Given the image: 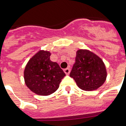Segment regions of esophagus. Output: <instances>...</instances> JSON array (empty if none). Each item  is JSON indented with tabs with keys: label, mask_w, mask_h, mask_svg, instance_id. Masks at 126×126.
<instances>
[{
	"label": "esophagus",
	"mask_w": 126,
	"mask_h": 126,
	"mask_svg": "<svg viewBox=\"0 0 126 126\" xmlns=\"http://www.w3.org/2000/svg\"><path fill=\"white\" fill-rule=\"evenodd\" d=\"M70 71H71V70H70V69L69 68H67V69H64V72H65V73L66 74V75H69V73H70Z\"/></svg>",
	"instance_id": "34e87169"
}]
</instances>
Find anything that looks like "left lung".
<instances>
[{
    "label": "left lung",
    "mask_w": 126,
    "mask_h": 126,
    "mask_svg": "<svg viewBox=\"0 0 126 126\" xmlns=\"http://www.w3.org/2000/svg\"><path fill=\"white\" fill-rule=\"evenodd\" d=\"M107 76L105 65L98 55L88 49H80L77 51L70 77L81 90H97L105 82Z\"/></svg>",
    "instance_id": "8db88e82"
}]
</instances>
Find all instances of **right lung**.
<instances>
[{"label": "right lung", "mask_w": 126, "mask_h": 126, "mask_svg": "<svg viewBox=\"0 0 126 126\" xmlns=\"http://www.w3.org/2000/svg\"><path fill=\"white\" fill-rule=\"evenodd\" d=\"M49 51L39 50L27 63L24 80L31 91L39 95H49L59 88L65 76L56 62L50 60Z\"/></svg>", "instance_id": "add662e5"}]
</instances>
